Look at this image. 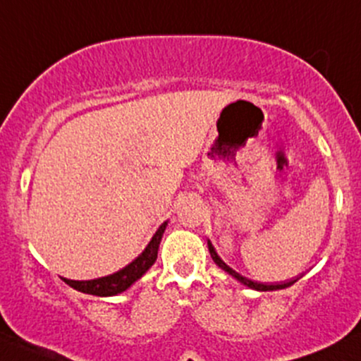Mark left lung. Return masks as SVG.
Segmentation results:
<instances>
[{
	"label": "left lung",
	"instance_id": "1",
	"mask_svg": "<svg viewBox=\"0 0 361 361\" xmlns=\"http://www.w3.org/2000/svg\"><path fill=\"white\" fill-rule=\"evenodd\" d=\"M207 247H209V252H211V257H212L214 262L219 265L221 269H224V271L228 272V274H231L233 277H236V279H238L240 283H243L245 286L253 288V290H259V291L284 290V288H288V286H291V284H295L296 279H298V277H296V279H291V281H288V283H281V284L279 283H271V284H269V283H257V281H252V279H248V277H243L241 274H238V272H236V271H233V269L229 267V265H226L223 260L219 259V255H217L216 250H214L211 241H207Z\"/></svg>",
	"mask_w": 361,
	"mask_h": 361
}]
</instances>
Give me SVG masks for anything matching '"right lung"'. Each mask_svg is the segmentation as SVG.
<instances>
[{"mask_svg":"<svg viewBox=\"0 0 361 361\" xmlns=\"http://www.w3.org/2000/svg\"><path fill=\"white\" fill-rule=\"evenodd\" d=\"M166 224L162 223L159 226V229L156 231V235L152 236L150 243L147 245L144 252L133 260L132 264L126 265L125 269L121 271L114 272V274L106 276V277H99V279H92V281H71V279H65L68 286L73 288V290L87 293V295H96V296H113L118 295V293L128 290L137 279H140L145 272L149 271V267L156 262L157 259V250H159V243L162 238V233H164Z\"/></svg>","mask_w":361,"mask_h":361,"instance_id":"right-lung-1","label":"right lung"}]
</instances>
